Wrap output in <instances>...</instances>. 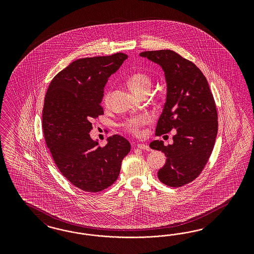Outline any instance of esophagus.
<instances>
[{
    "label": "esophagus",
    "instance_id": "34e87169",
    "mask_svg": "<svg viewBox=\"0 0 254 254\" xmlns=\"http://www.w3.org/2000/svg\"><path fill=\"white\" fill-rule=\"evenodd\" d=\"M137 147H138V149H141V150L151 151V148L148 146L147 144H144V143H138V144H137Z\"/></svg>",
    "mask_w": 254,
    "mask_h": 254
}]
</instances>
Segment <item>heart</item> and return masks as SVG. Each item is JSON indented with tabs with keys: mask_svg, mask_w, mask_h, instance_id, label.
Instances as JSON below:
<instances>
[{
	"mask_svg": "<svg viewBox=\"0 0 254 254\" xmlns=\"http://www.w3.org/2000/svg\"><path fill=\"white\" fill-rule=\"evenodd\" d=\"M127 84L131 89L140 95L145 96L150 91L153 85V79L149 73L143 70H137L133 72L127 78ZM103 102L105 105H109L111 102V92L107 91L104 94ZM148 122V118L145 116H136L126 119L122 124L124 129L132 134L137 135L139 133L140 127Z\"/></svg>",
	"mask_w": 254,
	"mask_h": 254,
	"instance_id": "obj_1",
	"label": "heart"
}]
</instances>
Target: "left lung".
Here are the masks:
<instances>
[{
    "label": "left lung",
    "instance_id": "obj_1",
    "mask_svg": "<svg viewBox=\"0 0 254 254\" xmlns=\"http://www.w3.org/2000/svg\"><path fill=\"white\" fill-rule=\"evenodd\" d=\"M139 56L160 65L167 81V100L155 136L176 132L168 146L158 139L150 143L167 156L158 179L171 187L188 185L199 176L215 143L218 114L213 95L199 68L176 52L145 51Z\"/></svg>",
    "mask_w": 254,
    "mask_h": 254
}]
</instances>
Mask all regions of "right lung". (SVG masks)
Returning a JSON list of instances; mask_svg holds the SVG:
<instances>
[{
	"label": "right lung",
	"mask_w": 254,
	"mask_h": 254,
	"mask_svg": "<svg viewBox=\"0 0 254 254\" xmlns=\"http://www.w3.org/2000/svg\"><path fill=\"white\" fill-rule=\"evenodd\" d=\"M127 56L79 59L51 81L43 109V129L55 164L71 185L98 192L119 176L124 157L130 151L127 138L114 135L104 147L90 138L93 118L103 115L100 102L108 78Z\"/></svg>",
	"instance_id": "obj_1"
}]
</instances>
